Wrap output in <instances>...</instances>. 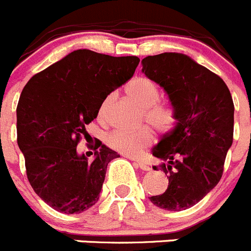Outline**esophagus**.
I'll list each match as a JSON object with an SVG mask.
<instances>
[{
	"label": "esophagus",
	"mask_w": 251,
	"mask_h": 251,
	"mask_svg": "<svg viewBox=\"0 0 251 251\" xmlns=\"http://www.w3.org/2000/svg\"><path fill=\"white\" fill-rule=\"evenodd\" d=\"M135 163H137V165L141 168L142 171H151V167L146 162H143V160H135Z\"/></svg>",
	"instance_id": "34e87169"
}]
</instances>
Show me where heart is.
I'll return each mask as SVG.
<instances>
[{
  "mask_svg": "<svg viewBox=\"0 0 251 251\" xmlns=\"http://www.w3.org/2000/svg\"><path fill=\"white\" fill-rule=\"evenodd\" d=\"M126 92L130 100L143 108V119L159 134H167L173 129L176 123V112L171 105L158 102L160 98L159 89L151 79L144 77L133 78L126 87ZM112 100V94L103 98L98 107L100 118L107 116ZM153 142L154 133L149 127H142L135 132L114 130L105 138V143L110 149L129 157L141 154Z\"/></svg>",
  "mask_w": 251,
  "mask_h": 251,
  "instance_id": "obj_1",
  "label": "heart"
}]
</instances>
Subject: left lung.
<instances>
[{
	"label": "left lung",
	"instance_id": "1",
	"mask_svg": "<svg viewBox=\"0 0 251 251\" xmlns=\"http://www.w3.org/2000/svg\"><path fill=\"white\" fill-rule=\"evenodd\" d=\"M142 71L167 92L176 127L162 138L153 155L168 178L164 193L151 203L180 211L201 201L219 183L234 135V103L224 80L185 54L160 53L142 61Z\"/></svg>",
	"mask_w": 251,
	"mask_h": 251
}]
</instances>
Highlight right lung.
Here are the masks:
<instances>
[{"label":"right lung","instance_id":"1","mask_svg":"<svg viewBox=\"0 0 251 251\" xmlns=\"http://www.w3.org/2000/svg\"><path fill=\"white\" fill-rule=\"evenodd\" d=\"M138 63L135 56L77 50L34 75L22 89L17 143L31 187L54 210L78 214L100 199L108 163L119 155L98 143L96 158L88 160L78 155L77 146L103 98L129 80Z\"/></svg>","mask_w":251,"mask_h":251}]
</instances>
